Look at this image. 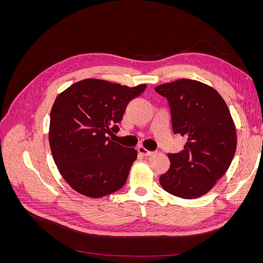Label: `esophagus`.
I'll use <instances>...</instances> for the list:
<instances>
[{
  "label": "esophagus",
  "mask_w": 263,
  "mask_h": 263,
  "mask_svg": "<svg viewBox=\"0 0 263 263\" xmlns=\"http://www.w3.org/2000/svg\"><path fill=\"white\" fill-rule=\"evenodd\" d=\"M138 153H139L140 155H142V156H145V157H149V156L155 154L154 151H150V150L146 149L144 146H139V147H138Z\"/></svg>",
  "instance_id": "1"
}]
</instances>
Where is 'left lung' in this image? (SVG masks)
Returning a JSON list of instances; mask_svg holds the SVG:
<instances>
[{
    "instance_id": "8db88e82",
    "label": "left lung",
    "mask_w": 263,
    "mask_h": 263,
    "mask_svg": "<svg viewBox=\"0 0 263 263\" xmlns=\"http://www.w3.org/2000/svg\"><path fill=\"white\" fill-rule=\"evenodd\" d=\"M155 90L169 102L173 133L187 139L180 153L168 154L171 164L160 184L172 195L200 197L224 176L236 153V127L229 108L212 86L190 79Z\"/></svg>"
}]
</instances>
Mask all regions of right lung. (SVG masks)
Masks as SVG:
<instances>
[{
    "label": "right lung",
    "mask_w": 263,
    "mask_h": 263,
    "mask_svg": "<svg viewBox=\"0 0 263 263\" xmlns=\"http://www.w3.org/2000/svg\"><path fill=\"white\" fill-rule=\"evenodd\" d=\"M146 87L85 79L55 99L49 145L62 178L78 193L99 198L125 185L137 151L112 141L108 135L119 130L128 103Z\"/></svg>",
    "instance_id": "1"
}]
</instances>
